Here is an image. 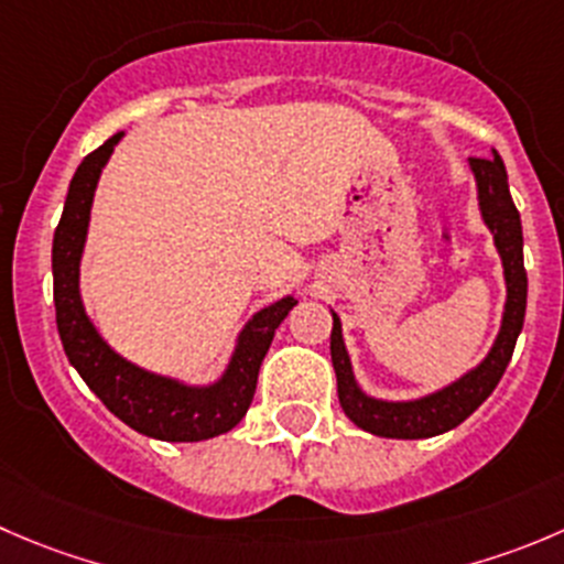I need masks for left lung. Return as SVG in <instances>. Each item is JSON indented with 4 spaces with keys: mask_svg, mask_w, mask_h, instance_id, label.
Masks as SVG:
<instances>
[{
    "mask_svg": "<svg viewBox=\"0 0 564 564\" xmlns=\"http://www.w3.org/2000/svg\"><path fill=\"white\" fill-rule=\"evenodd\" d=\"M490 160H468V167L477 182V204L482 223L494 234L496 253L505 267L507 300L501 311V325L490 344L488 355L474 369L460 375L457 380L446 382L444 388L424 393L415 399H380L371 397L355 380L352 360H349L347 344H344L341 319L333 314L330 330V358L336 369L338 402L352 424L380 438H433V435L449 433L457 424L468 419L485 399L494 393L512 358L518 336H521L523 316H527V270H523V231L521 215L512 204L510 184H507V167L499 151H490Z\"/></svg>",
    "mask_w": 564,
    "mask_h": 564,
    "instance_id": "obj_1",
    "label": "left lung"
}]
</instances>
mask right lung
Returning a JSON list of instances; mask_svg holds the SVG:
<instances>
[{
	"instance_id": "add662e5",
	"label": "right lung",
	"mask_w": 564,
	"mask_h": 564,
	"mask_svg": "<svg viewBox=\"0 0 564 564\" xmlns=\"http://www.w3.org/2000/svg\"><path fill=\"white\" fill-rule=\"evenodd\" d=\"M120 137L123 131L109 137L107 143L98 145L76 167L65 195L63 217L54 231L52 275L59 341L87 388L131 430L173 444L215 438L237 427L248 413L261 360L278 325L297 305V297L283 294L281 300L256 311L237 333L226 369L212 382H187L182 377L143 369L109 347L82 303L79 267L98 178Z\"/></svg>"
}]
</instances>
